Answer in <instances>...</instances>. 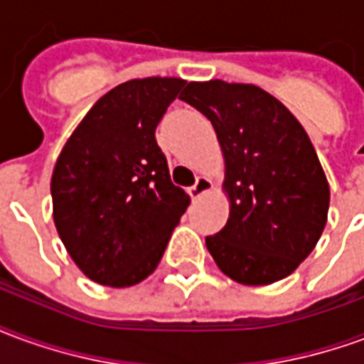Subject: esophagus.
<instances>
[{
    "label": "esophagus",
    "mask_w": 364,
    "mask_h": 364,
    "mask_svg": "<svg viewBox=\"0 0 364 364\" xmlns=\"http://www.w3.org/2000/svg\"><path fill=\"white\" fill-rule=\"evenodd\" d=\"M210 191H213V181L208 177H205V175H200V177H197V183L189 189V195L191 198H200L206 193H210Z\"/></svg>",
    "instance_id": "1"
}]
</instances>
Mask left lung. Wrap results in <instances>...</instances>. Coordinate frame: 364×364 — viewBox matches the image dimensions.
<instances>
[{"label":"left lung","instance_id":"obj_1","mask_svg":"<svg viewBox=\"0 0 364 364\" xmlns=\"http://www.w3.org/2000/svg\"><path fill=\"white\" fill-rule=\"evenodd\" d=\"M213 122L230 200L206 247L232 281L259 287L289 277L328 222L329 185L296 117L252 83L191 82L181 97Z\"/></svg>","mask_w":364,"mask_h":364}]
</instances>
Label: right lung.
Segmentation results:
<instances>
[{
  "label": "right lung",
  "instance_id": "obj_1",
  "mask_svg": "<svg viewBox=\"0 0 364 364\" xmlns=\"http://www.w3.org/2000/svg\"><path fill=\"white\" fill-rule=\"evenodd\" d=\"M185 83H120L60 151L50 181L54 224L75 265L99 284L124 289L154 273L189 206L156 142V127Z\"/></svg>",
  "mask_w": 364,
  "mask_h": 364
}]
</instances>
